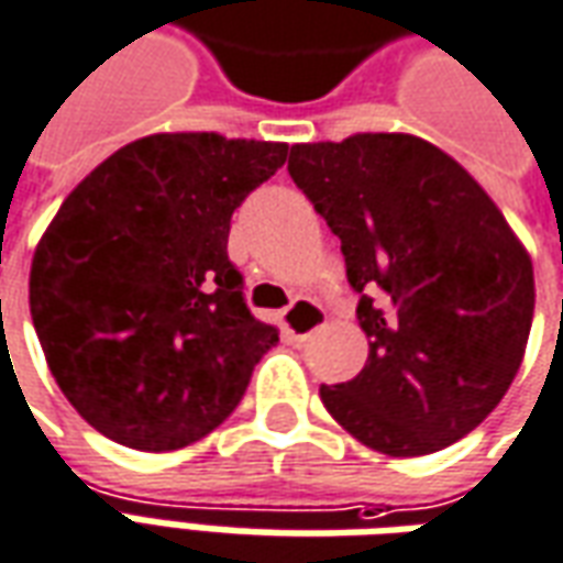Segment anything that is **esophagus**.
<instances>
[{
  "instance_id": "1",
  "label": "esophagus",
  "mask_w": 563,
  "mask_h": 563,
  "mask_svg": "<svg viewBox=\"0 0 563 563\" xmlns=\"http://www.w3.org/2000/svg\"><path fill=\"white\" fill-rule=\"evenodd\" d=\"M322 325H325V310L310 298H295L292 305L283 310V329L292 335V341H305Z\"/></svg>"
}]
</instances>
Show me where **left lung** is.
I'll use <instances>...</instances> for the list:
<instances>
[{
  "instance_id": "1",
  "label": "left lung",
  "mask_w": 563,
  "mask_h": 563,
  "mask_svg": "<svg viewBox=\"0 0 563 563\" xmlns=\"http://www.w3.org/2000/svg\"><path fill=\"white\" fill-rule=\"evenodd\" d=\"M289 176L341 241L368 360L322 405L390 457L442 451L500 405L533 322V262L500 207L415 133L298 143Z\"/></svg>"
}]
</instances>
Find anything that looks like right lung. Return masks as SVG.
<instances>
[{
	"label": "right lung",
	"instance_id": "right-lung-1",
	"mask_svg": "<svg viewBox=\"0 0 563 563\" xmlns=\"http://www.w3.org/2000/svg\"><path fill=\"white\" fill-rule=\"evenodd\" d=\"M289 145L152 133L90 170L30 268L35 335L63 396L97 432L176 451L238 408L280 332L246 308L231 213Z\"/></svg>",
	"mask_w": 563,
	"mask_h": 563
}]
</instances>
